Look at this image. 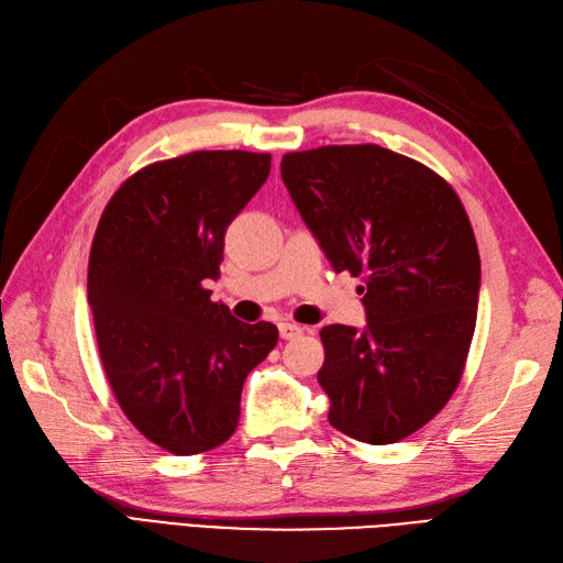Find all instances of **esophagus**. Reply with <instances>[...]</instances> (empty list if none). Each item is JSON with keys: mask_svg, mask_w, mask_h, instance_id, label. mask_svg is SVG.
Returning <instances> with one entry per match:
<instances>
[{"mask_svg": "<svg viewBox=\"0 0 563 563\" xmlns=\"http://www.w3.org/2000/svg\"><path fill=\"white\" fill-rule=\"evenodd\" d=\"M278 332H280L283 339H295V336L303 334V328H301V324H295V322H280Z\"/></svg>", "mask_w": 563, "mask_h": 563, "instance_id": "obj_1", "label": "esophagus"}]
</instances>
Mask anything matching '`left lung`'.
<instances>
[{"label":"left lung","instance_id":"left-lung-1","mask_svg":"<svg viewBox=\"0 0 563 563\" xmlns=\"http://www.w3.org/2000/svg\"><path fill=\"white\" fill-rule=\"evenodd\" d=\"M280 175L336 274L365 280V330L320 332L328 419L360 442H400L449 402L475 334L482 268L461 198L378 144L285 154Z\"/></svg>","mask_w":563,"mask_h":563}]
</instances>
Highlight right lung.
I'll use <instances>...</instances> for the list:
<instances>
[{
  "mask_svg": "<svg viewBox=\"0 0 563 563\" xmlns=\"http://www.w3.org/2000/svg\"><path fill=\"white\" fill-rule=\"evenodd\" d=\"M271 154L191 152L125 179L107 203L88 260L102 367L119 407L177 456L224 444L239 428L247 374L278 328L235 320L210 301L224 233L266 183Z\"/></svg>",
  "mask_w": 563,
  "mask_h": 563,
  "instance_id": "1",
  "label": "right lung"
}]
</instances>
